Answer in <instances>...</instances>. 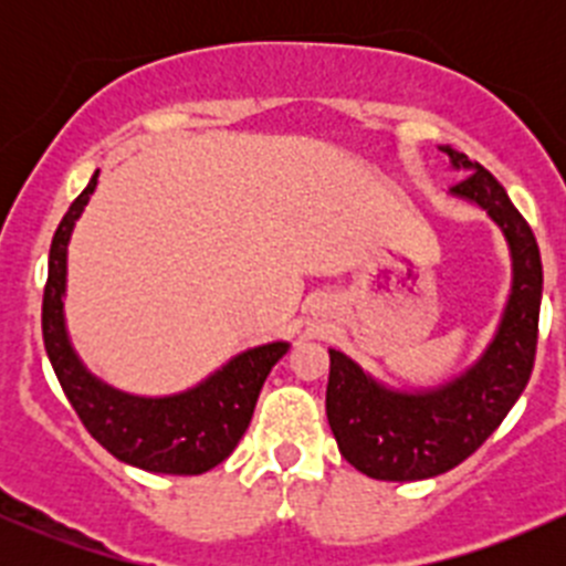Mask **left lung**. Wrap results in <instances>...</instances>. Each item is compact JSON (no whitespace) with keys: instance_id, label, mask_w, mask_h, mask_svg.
I'll list each match as a JSON object with an SVG mask.
<instances>
[{"instance_id":"8db88e82","label":"left lung","mask_w":566,"mask_h":566,"mask_svg":"<svg viewBox=\"0 0 566 566\" xmlns=\"http://www.w3.org/2000/svg\"><path fill=\"white\" fill-rule=\"evenodd\" d=\"M452 167L465 169L452 193L488 210L512 251V295L493 345L484 356L432 391L399 394L375 384L356 361L328 350L325 413L342 458L384 482H413L452 471L471 458L526 389L536 356L542 301V260L528 221L504 186L465 153L443 147Z\"/></svg>"}]
</instances>
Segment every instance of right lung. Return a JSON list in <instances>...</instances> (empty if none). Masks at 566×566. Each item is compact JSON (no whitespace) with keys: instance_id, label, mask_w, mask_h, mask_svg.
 <instances>
[{"instance_id":"right-lung-1","label":"right lung","mask_w":566,"mask_h":566,"mask_svg":"<svg viewBox=\"0 0 566 566\" xmlns=\"http://www.w3.org/2000/svg\"><path fill=\"white\" fill-rule=\"evenodd\" d=\"M98 172L62 216L49 251V279L43 290V342L56 380L90 436L128 465L156 473L193 476L232 454L247 432L256 397L273 364L287 353V342L254 347L232 358L197 389L175 397L147 399L123 394L82 367L65 334L62 295H65L67 241L82 216Z\"/></svg>"}]
</instances>
